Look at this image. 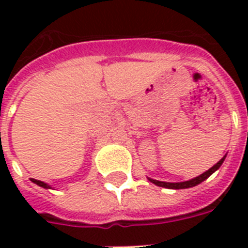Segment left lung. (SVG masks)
<instances>
[{
  "instance_id": "obj_1",
  "label": "left lung",
  "mask_w": 248,
  "mask_h": 248,
  "mask_svg": "<svg viewBox=\"0 0 248 248\" xmlns=\"http://www.w3.org/2000/svg\"><path fill=\"white\" fill-rule=\"evenodd\" d=\"M227 155H224L223 158L220 159L219 162L214 165L210 170H207L206 172L201 173L200 176L194 177V179H190V180L186 181H181V183H167V181H159V180H155V179H151V177H148V180L153 183V184L158 185V186H162V188H167V189H186V188H192V186H196V185L201 184L202 181H204L207 179L208 176H211L212 173L215 172L216 170H219V167L223 165L224 159H225Z\"/></svg>"
}]
</instances>
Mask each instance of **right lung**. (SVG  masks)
<instances>
[{
	"label": "right lung",
	"mask_w": 248,
	"mask_h": 248,
	"mask_svg": "<svg viewBox=\"0 0 248 248\" xmlns=\"http://www.w3.org/2000/svg\"><path fill=\"white\" fill-rule=\"evenodd\" d=\"M31 181H32V183H34V184L38 185V186H41V188H45V189H52L51 185L46 184V183H44V181L36 180V179H31Z\"/></svg>",
	"instance_id": "add662e5"
}]
</instances>
